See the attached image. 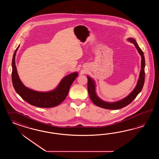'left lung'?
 I'll use <instances>...</instances> for the list:
<instances>
[{
	"label": "left lung",
	"mask_w": 159,
	"mask_h": 159,
	"mask_svg": "<svg viewBox=\"0 0 159 159\" xmlns=\"http://www.w3.org/2000/svg\"><path fill=\"white\" fill-rule=\"evenodd\" d=\"M129 41L130 43L135 45V47L137 48L139 53L141 55L142 61H141V70L140 72L139 80L137 83V85L133 90V92L130 93L129 96L125 97V98L121 100L120 101H117L116 102H107L101 100L96 95L95 92V84L94 80L89 76H87L88 83H87V88H88V93L89 94L90 98L93 102L98 106L103 108L108 109V110H118L125 107L128 104H129L132 101H133L138 94L141 92L144 83V77H145V72H144V66H145V60H144V54L143 52L140 48L139 45L136 42L135 39H129Z\"/></svg>",
	"instance_id": "8db88e82"
}]
</instances>
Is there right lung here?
Listing matches in <instances>:
<instances>
[{
    "instance_id": "obj_1",
    "label": "right lung",
    "mask_w": 159,
    "mask_h": 159,
    "mask_svg": "<svg viewBox=\"0 0 159 159\" xmlns=\"http://www.w3.org/2000/svg\"><path fill=\"white\" fill-rule=\"evenodd\" d=\"M19 47L16 48L12 59L11 79L16 92L24 100L32 106L41 108H51L60 104L67 97L73 81L77 77V72L64 77L59 86L53 91L39 92L26 87L20 80L15 65V56Z\"/></svg>"
}]
</instances>
